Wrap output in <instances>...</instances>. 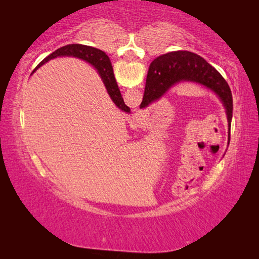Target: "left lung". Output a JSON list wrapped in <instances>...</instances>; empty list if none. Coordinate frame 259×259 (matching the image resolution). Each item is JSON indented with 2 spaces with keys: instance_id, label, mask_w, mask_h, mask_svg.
<instances>
[{
  "instance_id": "left-lung-1",
  "label": "left lung",
  "mask_w": 259,
  "mask_h": 259,
  "mask_svg": "<svg viewBox=\"0 0 259 259\" xmlns=\"http://www.w3.org/2000/svg\"><path fill=\"white\" fill-rule=\"evenodd\" d=\"M182 82L196 83L217 96L225 108L230 142L233 113V100L230 87L216 68L207 63L202 57L193 52L174 51L157 57L152 61L148 68L145 93L140 108L148 107L156 100H160L172 87Z\"/></svg>"
}]
</instances>
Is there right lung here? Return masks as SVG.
Segmentation results:
<instances>
[{
	"label": "right lung",
	"instance_id": "add662e5",
	"mask_svg": "<svg viewBox=\"0 0 259 259\" xmlns=\"http://www.w3.org/2000/svg\"><path fill=\"white\" fill-rule=\"evenodd\" d=\"M57 57H75V58L82 59L87 61V63H89L91 66H94L97 69V72L99 73V75L104 82L105 88H106L107 94L113 100V103L120 109H122V111L130 113V108L124 104L123 98H122L120 93V89L115 81V77H114L111 60H109L108 56L105 54L104 51L98 50L96 49V48L89 46L67 45L59 48V49H57L56 51L52 52V54L46 57V58L34 68L32 74L36 71L37 68H40L42 65H45L51 59L57 58Z\"/></svg>",
	"mask_w": 259,
	"mask_h": 259
}]
</instances>
